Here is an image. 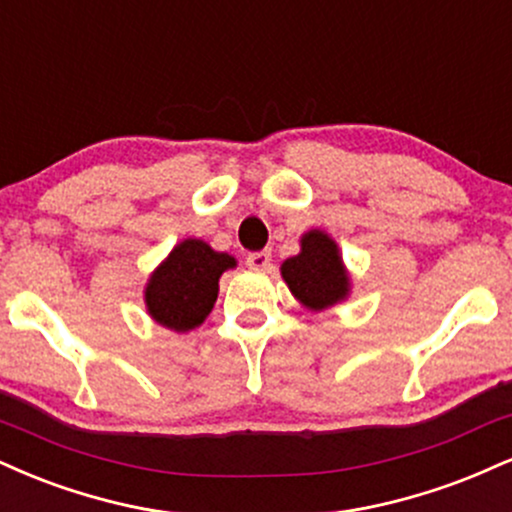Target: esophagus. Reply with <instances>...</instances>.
<instances>
[{"instance_id":"esophagus-1","label":"esophagus","mask_w":512,"mask_h":512,"mask_svg":"<svg viewBox=\"0 0 512 512\" xmlns=\"http://www.w3.org/2000/svg\"><path fill=\"white\" fill-rule=\"evenodd\" d=\"M245 264H248V269H252V272H267V269L272 267V255H269L267 250L250 252V255L245 257Z\"/></svg>"}]
</instances>
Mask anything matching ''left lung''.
<instances>
[{"instance_id": "left-lung-1", "label": "left lung", "mask_w": 512, "mask_h": 512, "mask_svg": "<svg viewBox=\"0 0 512 512\" xmlns=\"http://www.w3.org/2000/svg\"><path fill=\"white\" fill-rule=\"evenodd\" d=\"M281 276L293 298L310 312L346 303L353 288L338 243L322 229L300 236V252L281 264Z\"/></svg>"}]
</instances>
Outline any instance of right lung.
Segmentation results:
<instances>
[{"label":"right lung","mask_w":512,"mask_h":512,"mask_svg":"<svg viewBox=\"0 0 512 512\" xmlns=\"http://www.w3.org/2000/svg\"><path fill=\"white\" fill-rule=\"evenodd\" d=\"M236 264V257L205 240L183 238L145 283L147 315L176 334L197 329L217 303L221 274Z\"/></svg>","instance_id":"1"}]
</instances>
